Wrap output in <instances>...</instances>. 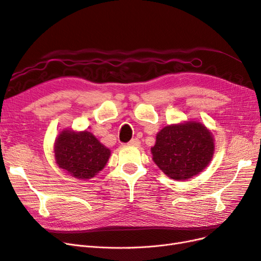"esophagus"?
I'll return each instance as SVG.
<instances>
[{"mask_svg":"<svg viewBox=\"0 0 261 261\" xmlns=\"http://www.w3.org/2000/svg\"><path fill=\"white\" fill-rule=\"evenodd\" d=\"M129 146H133V147H138L140 145V140L138 138H134L132 139L129 143H128Z\"/></svg>","mask_w":261,"mask_h":261,"instance_id":"1","label":"esophagus"}]
</instances>
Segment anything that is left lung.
<instances>
[{"mask_svg": "<svg viewBox=\"0 0 261 261\" xmlns=\"http://www.w3.org/2000/svg\"><path fill=\"white\" fill-rule=\"evenodd\" d=\"M215 138L198 121L171 124L156 134L152 160L171 179L186 180L206 169L215 154Z\"/></svg>", "mask_w": 261, "mask_h": 261, "instance_id": "obj_1", "label": "left lung"}]
</instances>
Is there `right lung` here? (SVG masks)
Instances as JSON below:
<instances>
[{"label":"right lung","mask_w":261,"mask_h":261,"mask_svg":"<svg viewBox=\"0 0 261 261\" xmlns=\"http://www.w3.org/2000/svg\"><path fill=\"white\" fill-rule=\"evenodd\" d=\"M53 152L58 167L68 175L87 180L107 165L111 150L102 145L88 129L64 128L55 138Z\"/></svg>","instance_id":"right-lung-1"}]
</instances>
